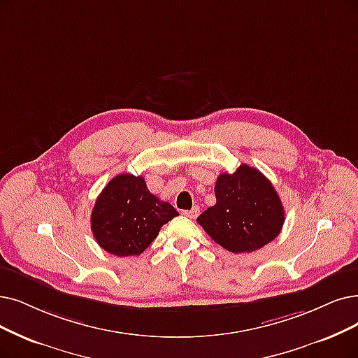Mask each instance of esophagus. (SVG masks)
<instances>
[{
	"instance_id": "34e87169",
	"label": "esophagus",
	"mask_w": 358,
	"mask_h": 358,
	"mask_svg": "<svg viewBox=\"0 0 358 358\" xmlns=\"http://www.w3.org/2000/svg\"><path fill=\"white\" fill-rule=\"evenodd\" d=\"M199 214V207L198 206H194L191 210H185L183 211V216H187L189 219H195Z\"/></svg>"
}]
</instances>
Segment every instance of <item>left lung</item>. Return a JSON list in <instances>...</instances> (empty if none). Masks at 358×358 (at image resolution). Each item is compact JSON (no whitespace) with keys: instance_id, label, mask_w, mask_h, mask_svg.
I'll list each match as a JSON object with an SVG mask.
<instances>
[{"instance_id":"1","label":"left lung","mask_w":358,"mask_h":358,"mask_svg":"<svg viewBox=\"0 0 358 358\" xmlns=\"http://www.w3.org/2000/svg\"><path fill=\"white\" fill-rule=\"evenodd\" d=\"M216 204L196 222L219 245L231 252H252L273 241L285 222L282 201L260 170L241 164L222 173L214 187Z\"/></svg>"}]
</instances>
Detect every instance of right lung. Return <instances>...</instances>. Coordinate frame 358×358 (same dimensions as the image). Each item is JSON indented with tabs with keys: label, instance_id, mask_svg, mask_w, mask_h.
Returning a JSON list of instances; mask_svg holds the SVG:
<instances>
[{
	"label": "right lung",
	"instance_id": "1",
	"mask_svg": "<svg viewBox=\"0 0 358 358\" xmlns=\"http://www.w3.org/2000/svg\"><path fill=\"white\" fill-rule=\"evenodd\" d=\"M179 216L173 206L152 195L142 176L113 178L98 195L91 231L98 245L117 257L139 255L159 235L163 224Z\"/></svg>",
	"mask_w": 358,
	"mask_h": 358
}]
</instances>
